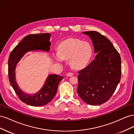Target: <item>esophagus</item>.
<instances>
[{
  "label": "esophagus",
  "instance_id": "1",
  "mask_svg": "<svg viewBox=\"0 0 134 134\" xmlns=\"http://www.w3.org/2000/svg\"><path fill=\"white\" fill-rule=\"evenodd\" d=\"M66 75L67 76H71L73 75V73H72V72H68Z\"/></svg>",
  "mask_w": 134,
  "mask_h": 134
}]
</instances>
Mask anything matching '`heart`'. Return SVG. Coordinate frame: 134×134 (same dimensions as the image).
<instances>
[{
  "label": "heart",
  "instance_id": "b5f03b06",
  "mask_svg": "<svg viewBox=\"0 0 134 134\" xmlns=\"http://www.w3.org/2000/svg\"><path fill=\"white\" fill-rule=\"evenodd\" d=\"M93 54L90 43L79 39L71 38L61 43L56 59L59 61L70 59L71 65L76 69L85 66L89 63Z\"/></svg>",
  "mask_w": 134,
  "mask_h": 134
}]
</instances>
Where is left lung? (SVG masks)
Returning <instances> with one entry per match:
<instances>
[{"instance_id":"left-lung-1","label":"left lung","mask_w":134,"mask_h":134,"mask_svg":"<svg viewBox=\"0 0 134 134\" xmlns=\"http://www.w3.org/2000/svg\"><path fill=\"white\" fill-rule=\"evenodd\" d=\"M83 34L92 40L97 55L94 60L79 71L77 92L90 105H99L111 98L119 84L121 75V60L111 42L97 31Z\"/></svg>"}]
</instances>
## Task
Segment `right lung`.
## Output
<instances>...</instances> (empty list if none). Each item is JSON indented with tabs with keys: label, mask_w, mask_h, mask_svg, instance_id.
Listing matches in <instances>:
<instances>
[{
	"label": "right lung",
	"mask_w": 134,
	"mask_h": 134,
	"mask_svg": "<svg viewBox=\"0 0 134 134\" xmlns=\"http://www.w3.org/2000/svg\"><path fill=\"white\" fill-rule=\"evenodd\" d=\"M50 36V34H38L26 36L12 50L9 57L8 76L10 85L19 98L23 102L32 106H42L49 103L56 94L59 84L63 76L56 74L48 75L43 87L37 93L34 94H27L19 88L15 81L16 65L28 51H49Z\"/></svg>",
	"instance_id": "add662e5"
}]
</instances>
